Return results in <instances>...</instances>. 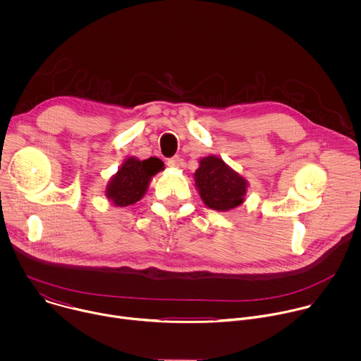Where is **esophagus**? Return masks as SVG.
Listing matches in <instances>:
<instances>
[{
  "instance_id": "34e87169",
  "label": "esophagus",
  "mask_w": 361,
  "mask_h": 361,
  "mask_svg": "<svg viewBox=\"0 0 361 361\" xmlns=\"http://www.w3.org/2000/svg\"><path fill=\"white\" fill-rule=\"evenodd\" d=\"M180 164H181V159H180L178 156L171 157V159H169V160H167V166H169V167H171V169H178V167H180Z\"/></svg>"
}]
</instances>
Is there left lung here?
Listing matches in <instances>:
<instances>
[{
    "mask_svg": "<svg viewBox=\"0 0 361 361\" xmlns=\"http://www.w3.org/2000/svg\"><path fill=\"white\" fill-rule=\"evenodd\" d=\"M194 180L204 204L217 212L238 207L247 192V181L216 156L200 160Z\"/></svg>",
    "mask_w": 361,
    "mask_h": 361,
    "instance_id": "1",
    "label": "left lung"
}]
</instances>
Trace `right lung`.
Here are the masks:
<instances>
[{
  "label": "right lung",
  "instance_id": "right-lung-1",
  "mask_svg": "<svg viewBox=\"0 0 361 361\" xmlns=\"http://www.w3.org/2000/svg\"><path fill=\"white\" fill-rule=\"evenodd\" d=\"M163 161L156 157L142 161L134 157L127 159L109 183L107 198L118 207H127L137 202L145 194L151 177L163 170Z\"/></svg>",
  "mask_w": 361,
  "mask_h": 361
}]
</instances>
